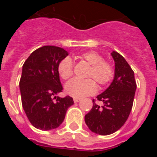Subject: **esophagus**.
<instances>
[{
    "mask_svg": "<svg viewBox=\"0 0 157 157\" xmlns=\"http://www.w3.org/2000/svg\"><path fill=\"white\" fill-rule=\"evenodd\" d=\"M79 101H80L79 98H74V102H75V103H77V102H79Z\"/></svg>",
    "mask_w": 157,
    "mask_h": 157,
    "instance_id": "esophagus-1",
    "label": "esophagus"
}]
</instances>
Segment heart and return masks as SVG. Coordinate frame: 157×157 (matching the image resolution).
Masks as SVG:
<instances>
[{
	"label": "heart",
	"mask_w": 157,
	"mask_h": 157,
	"mask_svg": "<svg viewBox=\"0 0 157 157\" xmlns=\"http://www.w3.org/2000/svg\"><path fill=\"white\" fill-rule=\"evenodd\" d=\"M81 58L91 66L87 78H92L100 86H105L112 81L114 77V68L110 63L105 61V58L101 54L94 51H89L82 54ZM57 70L62 79L70 78L73 75L71 59L69 56L63 58L58 64ZM93 79L75 78L67 83L65 92L76 98L92 95L97 90V84Z\"/></svg>",
	"instance_id": "heart-1"
}]
</instances>
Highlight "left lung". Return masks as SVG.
<instances>
[{
    "label": "left lung",
    "instance_id": "obj_1",
    "mask_svg": "<svg viewBox=\"0 0 157 157\" xmlns=\"http://www.w3.org/2000/svg\"><path fill=\"white\" fill-rule=\"evenodd\" d=\"M115 62L114 78L108 88L98 95L103 103L97 105L85 116L89 129L100 135H109L121 128L132 109L137 85L134 73L124 58L116 51L111 53Z\"/></svg>",
    "mask_w": 157,
    "mask_h": 157
}]
</instances>
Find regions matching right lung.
<instances>
[{
  "label": "right lung",
  "instance_id": "add662e5",
  "mask_svg": "<svg viewBox=\"0 0 157 157\" xmlns=\"http://www.w3.org/2000/svg\"><path fill=\"white\" fill-rule=\"evenodd\" d=\"M67 56L63 48L45 45L32 52L23 64L19 82L22 105L29 121L37 129L59 127L74 104L69 96H56L63 90L57 67Z\"/></svg>",
  "mask_w": 157,
  "mask_h": 157
}]
</instances>
